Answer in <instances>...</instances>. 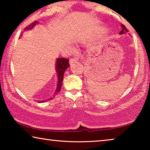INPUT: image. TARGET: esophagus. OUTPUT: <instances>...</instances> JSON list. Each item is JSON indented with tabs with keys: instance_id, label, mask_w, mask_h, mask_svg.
I'll list each match as a JSON object with an SVG mask.
<instances>
[{
	"instance_id": "esophagus-1",
	"label": "esophagus",
	"mask_w": 150,
	"mask_h": 150,
	"mask_svg": "<svg viewBox=\"0 0 150 150\" xmlns=\"http://www.w3.org/2000/svg\"><path fill=\"white\" fill-rule=\"evenodd\" d=\"M77 61H78L77 58H71V59H70L69 60V63L70 64H72V63L77 62Z\"/></svg>"
}]
</instances>
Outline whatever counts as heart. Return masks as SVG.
<instances>
[{
    "label": "heart",
    "instance_id": "b5f03b06",
    "mask_svg": "<svg viewBox=\"0 0 150 150\" xmlns=\"http://www.w3.org/2000/svg\"><path fill=\"white\" fill-rule=\"evenodd\" d=\"M76 40H77L79 43H81V44H85V43L87 42L88 39L83 34H78Z\"/></svg>",
    "mask_w": 150,
    "mask_h": 150
}]
</instances>
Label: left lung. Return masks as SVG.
<instances>
[{"label":"left lung","mask_w":150,"mask_h":150,"mask_svg":"<svg viewBox=\"0 0 150 150\" xmlns=\"http://www.w3.org/2000/svg\"><path fill=\"white\" fill-rule=\"evenodd\" d=\"M122 30L120 31V34H124V32H128V30L126 28V27L124 26V25H122Z\"/></svg>","instance_id":"obj_1"}]
</instances>
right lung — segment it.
Segmentation results:
<instances>
[{
    "mask_svg": "<svg viewBox=\"0 0 150 150\" xmlns=\"http://www.w3.org/2000/svg\"><path fill=\"white\" fill-rule=\"evenodd\" d=\"M37 23V22H32V24L28 25V26H26L24 28V30L32 29L33 27L35 26V24ZM69 66V59H66V58H57V62H56V71L57 72V76H58V83H57V90L55 91V95L53 96L52 98H51L50 99L52 100L54 96L57 95V94L61 90V88H62V81L63 79V75H64V73L67 68ZM49 99V100H50ZM40 103L44 102L43 101H38Z\"/></svg>",
    "mask_w": 150,
    "mask_h": 150,
    "instance_id": "obj_1",
    "label": "right lung"
}]
</instances>
